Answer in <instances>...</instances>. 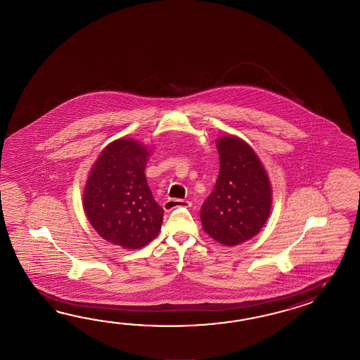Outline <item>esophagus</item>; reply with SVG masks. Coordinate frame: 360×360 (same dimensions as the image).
Masks as SVG:
<instances>
[{
  "mask_svg": "<svg viewBox=\"0 0 360 360\" xmlns=\"http://www.w3.org/2000/svg\"><path fill=\"white\" fill-rule=\"evenodd\" d=\"M191 202L189 200H184V199H167L165 203H163V208H165V211H172L174 208H176V207H191Z\"/></svg>",
  "mask_w": 360,
  "mask_h": 360,
  "instance_id": "1",
  "label": "esophagus"
}]
</instances>
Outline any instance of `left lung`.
<instances>
[{"instance_id":"left-lung-1","label":"left lung","mask_w":360,"mask_h":360,"mask_svg":"<svg viewBox=\"0 0 360 360\" xmlns=\"http://www.w3.org/2000/svg\"><path fill=\"white\" fill-rule=\"evenodd\" d=\"M220 172L214 191L200 208L202 226L224 245L255 237L271 208L269 177L252 148L236 136L216 140Z\"/></svg>"}]
</instances>
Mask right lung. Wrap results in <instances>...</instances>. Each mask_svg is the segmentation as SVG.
Segmentation results:
<instances>
[{
	"instance_id": "obj_1",
	"label": "right lung",
	"mask_w": 360,
	"mask_h": 360,
	"mask_svg": "<svg viewBox=\"0 0 360 360\" xmlns=\"http://www.w3.org/2000/svg\"><path fill=\"white\" fill-rule=\"evenodd\" d=\"M149 150L132 139L110 143L95 162L84 194V212L100 237L127 250L158 236L163 208L146 183Z\"/></svg>"
}]
</instances>
